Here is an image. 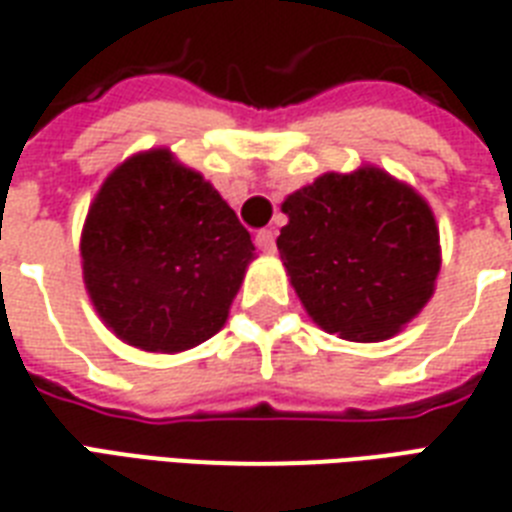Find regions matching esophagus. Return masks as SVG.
I'll return each instance as SVG.
<instances>
[{
  "label": "esophagus",
  "mask_w": 512,
  "mask_h": 512,
  "mask_svg": "<svg viewBox=\"0 0 512 512\" xmlns=\"http://www.w3.org/2000/svg\"><path fill=\"white\" fill-rule=\"evenodd\" d=\"M256 245H259L264 253H275V230L256 232Z\"/></svg>",
  "instance_id": "esophagus-1"
}]
</instances>
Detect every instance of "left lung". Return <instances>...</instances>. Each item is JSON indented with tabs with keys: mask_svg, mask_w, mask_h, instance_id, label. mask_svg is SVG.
<instances>
[{
	"mask_svg": "<svg viewBox=\"0 0 512 512\" xmlns=\"http://www.w3.org/2000/svg\"><path fill=\"white\" fill-rule=\"evenodd\" d=\"M282 267L306 314L346 341L394 338L436 290L439 224L428 200L378 166L327 171L282 200Z\"/></svg>",
	"mask_w": 512,
	"mask_h": 512,
	"instance_id": "1",
	"label": "left lung"
}]
</instances>
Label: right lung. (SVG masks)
Here are the masks:
<instances>
[{"instance_id": "1", "label": "right lung", "mask_w": 512, "mask_h": 512, "mask_svg": "<svg viewBox=\"0 0 512 512\" xmlns=\"http://www.w3.org/2000/svg\"><path fill=\"white\" fill-rule=\"evenodd\" d=\"M79 248L94 312L150 354H179L219 333L256 259L227 200L169 147L129 155L110 171Z\"/></svg>"}]
</instances>
